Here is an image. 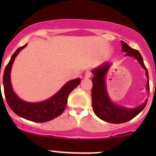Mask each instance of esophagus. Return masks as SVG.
<instances>
[{
    "label": "esophagus",
    "mask_w": 156,
    "mask_h": 156,
    "mask_svg": "<svg viewBox=\"0 0 156 156\" xmlns=\"http://www.w3.org/2000/svg\"><path fill=\"white\" fill-rule=\"evenodd\" d=\"M91 75H92V73H91L90 71H87V72H85V75H84V78H90L91 77Z\"/></svg>",
    "instance_id": "1"
}]
</instances>
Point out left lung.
Listing matches in <instances>:
<instances>
[{"label":"left lung","instance_id":"1","mask_svg":"<svg viewBox=\"0 0 156 156\" xmlns=\"http://www.w3.org/2000/svg\"><path fill=\"white\" fill-rule=\"evenodd\" d=\"M122 42V50L125 52V56H132L135 58L143 69L146 72V77L147 78L146 90L148 94L149 93V74L144 65V59L139 51L132 49L125 42ZM112 66V62H106L92 70V106L96 115L100 119L106 122L112 124H121L127 122L136 117L141 111L145 108L148 100L146 99L142 105L136 108H126L125 106L117 105L113 103L110 98L106 87V77L108 70Z\"/></svg>","mask_w":156,"mask_h":156}]
</instances>
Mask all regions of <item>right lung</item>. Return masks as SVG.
<instances>
[{
	"instance_id": "right-lung-1",
	"label": "right lung",
	"mask_w": 156,
	"mask_h": 156,
	"mask_svg": "<svg viewBox=\"0 0 156 156\" xmlns=\"http://www.w3.org/2000/svg\"><path fill=\"white\" fill-rule=\"evenodd\" d=\"M26 46L27 44L16 50L4 69L3 84L6 100L12 111L20 117L34 122H47L62 114L66 106L69 94L80 84L81 79L78 78L69 81L58 92L44 101L30 103L20 99L12 89L10 72L15 58Z\"/></svg>"
}]
</instances>
